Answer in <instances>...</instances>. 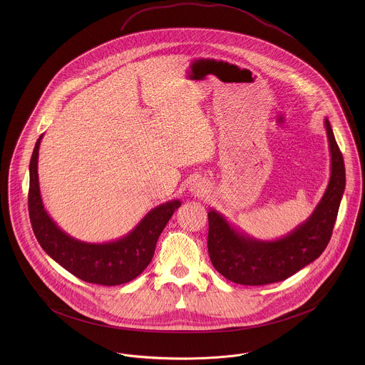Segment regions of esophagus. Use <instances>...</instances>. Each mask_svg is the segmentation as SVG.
Returning a JSON list of instances; mask_svg holds the SVG:
<instances>
[{"label":"esophagus","instance_id":"obj_1","mask_svg":"<svg viewBox=\"0 0 365 365\" xmlns=\"http://www.w3.org/2000/svg\"><path fill=\"white\" fill-rule=\"evenodd\" d=\"M189 190H190L191 195H194V197H202V195L207 192V187H205L204 182H201V180H194V182L191 183Z\"/></svg>","mask_w":365,"mask_h":365}]
</instances>
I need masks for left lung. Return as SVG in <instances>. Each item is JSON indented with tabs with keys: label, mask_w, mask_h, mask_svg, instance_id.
Listing matches in <instances>:
<instances>
[{
	"label": "left lung",
	"mask_w": 365,
	"mask_h": 365,
	"mask_svg": "<svg viewBox=\"0 0 365 365\" xmlns=\"http://www.w3.org/2000/svg\"><path fill=\"white\" fill-rule=\"evenodd\" d=\"M324 127L330 148V182L312 215L292 232L275 241H261L230 225L217 210H209V257L225 278L245 286L280 282L316 260L327 247L346 179L344 157L327 119Z\"/></svg>",
	"instance_id": "left-lung-1"
}]
</instances>
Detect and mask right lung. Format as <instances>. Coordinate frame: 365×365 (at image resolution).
<instances>
[{"label":"right lung","instance_id":"1","mask_svg":"<svg viewBox=\"0 0 365 365\" xmlns=\"http://www.w3.org/2000/svg\"><path fill=\"white\" fill-rule=\"evenodd\" d=\"M41 135L30 161L29 213L35 237L42 249L76 278L103 286H118L140 275L153 259L157 240L167 226L179 200L149 210L128 234L116 241L90 243L72 238L53 222L42 202L38 180Z\"/></svg>","mask_w":365,"mask_h":365}]
</instances>
